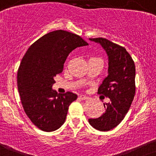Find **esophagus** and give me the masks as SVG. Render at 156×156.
I'll return each mask as SVG.
<instances>
[{
	"instance_id": "obj_1",
	"label": "esophagus",
	"mask_w": 156,
	"mask_h": 156,
	"mask_svg": "<svg viewBox=\"0 0 156 156\" xmlns=\"http://www.w3.org/2000/svg\"><path fill=\"white\" fill-rule=\"evenodd\" d=\"M79 98L81 99H84V100H85V99H88L89 98L88 97V96H86V95H81L79 96Z\"/></svg>"
}]
</instances>
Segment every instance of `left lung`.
<instances>
[{"instance_id": "left-lung-1", "label": "left lung", "mask_w": 156, "mask_h": 156, "mask_svg": "<svg viewBox=\"0 0 156 156\" xmlns=\"http://www.w3.org/2000/svg\"><path fill=\"white\" fill-rule=\"evenodd\" d=\"M99 43L108 56V76L99 87L98 93L109 98L105 112L98 118L88 119L92 127L101 131L112 130L123 120L135 94V65L123 47L104 38L89 39Z\"/></svg>"}]
</instances>
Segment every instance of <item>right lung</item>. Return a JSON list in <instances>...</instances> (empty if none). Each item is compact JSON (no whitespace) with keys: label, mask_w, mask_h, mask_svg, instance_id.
<instances>
[{"label":"right lung","mask_w":156,"mask_h":156,"mask_svg":"<svg viewBox=\"0 0 156 156\" xmlns=\"http://www.w3.org/2000/svg\"><path fill=\"white\" fill-rule=\"evenodd\" d=\"M87 45L78 35L56 30L36 40L24 55L18 71V89L26 115L40 130L54 131L65 121L68 107L78 96L71 92L57 93L53 89L54 77L62 72L72 50Z\"/></svg>","instance_id":"add662e5"}]
</instances>
